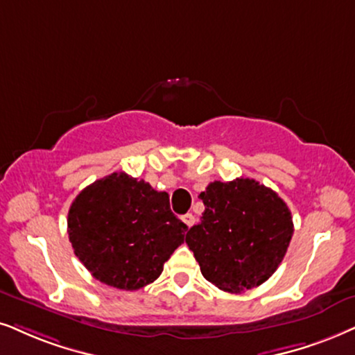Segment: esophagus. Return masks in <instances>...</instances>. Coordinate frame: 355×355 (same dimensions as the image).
<instances>
[{
    "instance_id": "esophagus-1",
    "label": "esophagus",
    "mask_w": 355,
    "mask_h": 355,
    "mask_svg": "<svg viewBox=\"0 0 355 355\" xmlns=\"http://www.w3.org/2000/svg\"><path fill=\"white\" fill-rule=\"evenodd\" d=\"M182 221L185 223L188 227H191L193 224H195V216H193L191 213H187V214H183V216H182Z\"/></svg>"
}]
</instances>
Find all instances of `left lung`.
I'll use <instances>...</instances> for the list:
<instances>
[{
    "mask_svg": "<svg viewBox=\"0 0 355 355\" xmlns=\"http://www.w3.org/2000/svg\"><path fill=\"white\" fill-rule=\"evenodd\" d=\"M205 213L187 232L201 273L219 290L242 293L268 280L293 236L288 206L252 178L213 182L200 193Z\"/></svg>",
    "mask_w": 355,
    "mask_h": 355,
    "instance_id": "obj_1",
    "label": "left lung"
}]
</instances>
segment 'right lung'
<instances>
[{
  "instance_id": "right-lung-1",
  "label": "right lung",
  "mask_w": 355,
  "mask_h": 355,
  "mask_svg": "<svg viewBox=\"0 0 355 355\" xmlns=\"http://www.w3.org/2000/svg\"><path fill=\"white\" fill-rule=\"evenodd\" d=\"M67 224L71 248L88 272L125 291L157 280L188 230L170 209L168 193L124 172L80 191Z\"/></svg>"
}]
</instances>
